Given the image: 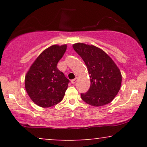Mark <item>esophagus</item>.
Listing matches in <instances>:
<instances>
[{
	"mask_svg": "<svg viewBox=\"0 0 147 147\" xmlns=\"http://www.w3.org/2000/svg\"><path fill=\"white\" fill-rule=\"evenodd\" d=\"M77 80H78V78H77V77H76V78H75V79L72 80H71V83H72V84H76V82H77Z\"/></svg>",
	"mask_w": 147,
	"mask_h": 147,
	"instance_id": "1",
	"label": "esophagus"
}]
</instances>
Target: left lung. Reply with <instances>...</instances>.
I'll use <instances>...</instances> for the list:
<instances>
[{
  "label": "left lung",
  "instance_id": "1",
  "mask_svg": "<svg viewBox=\"0 0 147 147\" xmlns=\"http://www.w3.org/2000/svg\"><path fill=\"white\" fill-rule=\"evenodd\" d=\"M74 49L84 60L90 75V89L81 98L93 106H101L111 102L119 92L122 82L120 69L111 58L100 48L78 43Z\"/></svg>",
  "mask_w": 147,
  "mask_h": 147
}]
</instances>
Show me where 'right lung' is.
I'll use <instances>...</instances> for the list:
<instances>
[{"label":"right lung","mask_w":147,"mask_h":147,"mask_svg":"<svg viewBox=\"0 0 147 147\" xmlns=\"http://www.w3.org/2000/svg\"><path fill=\"white\" fill-rule=\"evenodd\" d=\"M67 45H52L42 52L25 76V89L32 101L49 108L63 100L69 80L57 69Z\"/></svg>","instance_id":"obj_1"}]
</instances>
